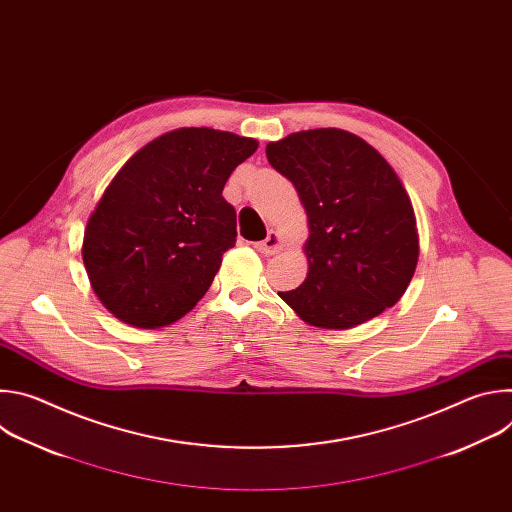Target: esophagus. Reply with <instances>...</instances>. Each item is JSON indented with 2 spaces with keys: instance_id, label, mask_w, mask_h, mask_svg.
Masks as SVG:
<instances>
[{
  "instance_id": "34e87169",
  "label": "esophagus",
  "mask_w": 512,
  "mask_h": 512,
  "mask_svg": "<svg viewBox=\"0 0 512 512\" xmlns=\"http://www.w3.org/2000/svg\"><path fill=\"white\" fill-rule=\"evenodd\" d=\"M255 247L263 255H275L283 249V241H281V235L277 231H269L267 237L263 241H259Z\"/></svg>"
}]
</instances>
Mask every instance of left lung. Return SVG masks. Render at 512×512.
<instances>
[{
	"label": "left lung",
	"mask_w": 512,
	"mask_h": 512,
	"mask_svg": "<svg viewBox=\"0 0 512 512\" xmlns=\"http://www.w3.org/2000/svg\"><path fill=\"white\" fill-rule=\"evenodd\" d=\"M308 214V277L279 298L308 324L346 330L393 308L415 273V212L389 162L354 133L310 129L267 143Z\"/></svg>",
	"instance_id": "obj_1"
}]
</instances>
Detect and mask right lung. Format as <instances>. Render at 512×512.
<instances>
[{
  "mask_svg": "<svg viewBox=\"0 0 512 512\" xmlns=\"http://www.w3.org/2000/svg\"><path fill=\"white\" fill-rule=\"evenodd\" d=\"M257 145L229 131L182 127L125 162L83 239L91 285L115 318L154 330L202 300L237 241V212L223 188Z\"/></svg>",
  "mask_w": 512,
  "mask_h": 512,
  "instance_id": "right-lung-1",
  "label": "right lung"
}]
</instances>
